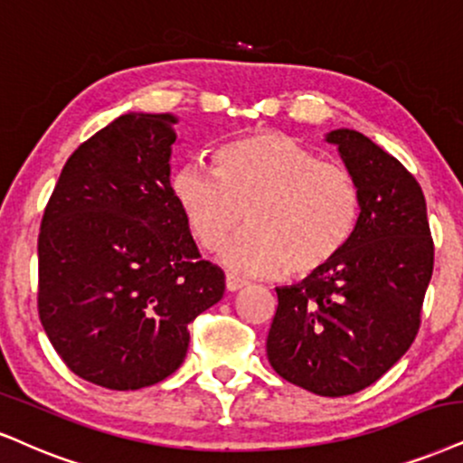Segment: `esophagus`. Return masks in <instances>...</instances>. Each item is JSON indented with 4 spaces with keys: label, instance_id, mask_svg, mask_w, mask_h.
<instances>
[{
    "label": "esophagus",
    "instance_id": "1",
    "mask_svg": "<svg viewBox=\"0 0 463 463\" xmlns=\"http://www.w3.org/2000/svg\"><path fill=\"white\" fill-rule=\"evenodd\" d=\"M225 285H227V289H230V292H238V289H242L247 283H244L242 279H238V277H233V275H227Z\"/></svg>",
    "mask_w": 463,
    "mask_h": 463
}]
</instances>
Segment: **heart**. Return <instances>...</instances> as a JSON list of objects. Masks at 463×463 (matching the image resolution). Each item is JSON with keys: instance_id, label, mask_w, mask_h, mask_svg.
Here are the masks:
<instances>
[{"instance_id": "heart-1", "label": "heart", "mask_w": 463, "mask_h": 463, "mask_svg": "<svg viewBox=\"0 0 463 463\" xmlns=\"http://www.w3.org/2000/svg\"><path fill=\"white\" fill-rule=\"evenodd\" d=\"M202 161L175 167L169 191L203 249H219L247 219L249 230L221 253L247 275H317L344 253L361 216V193L339 165L277 130L238 137Z\"/></svg>"}]
</instances>
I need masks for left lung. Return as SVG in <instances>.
Wrapping results in <instances>:
<instances>
[{"label": "left lung", "instance_id": "1", "mask_svg": "<svg viewBox=\"0 0 463 463\" xmlns=\"http://www.w3.org/2000/svg\"><path fill=\"white\" fill-rule=\"evenodd\" d=\"M361 193L350 244L333 264L277 288L266 341L283 380L345 397L380 380L412 345L433 272L425 195L414 175L358 130L324 137Z\"/></svg>", "mask_w": 463, "mask_h": 463}]
</instances>
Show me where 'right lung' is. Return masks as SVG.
<instances>
[{"label":"right lung","mask_w":463,"mask_h":463,"mask_svg":"<svg viewBox=\"0 0 463 463\" xmlns=\"http://www.w3.org/2000/svg\"><path fill=\"white\" fill-rule=\"evenodd\" d=\"M171 113L128 111L83 141L38 236V313L79 378L137 391L184 363L188 324L222 298L169 191Z\"/></svg>","instance_id":"1"}]
</instances>
